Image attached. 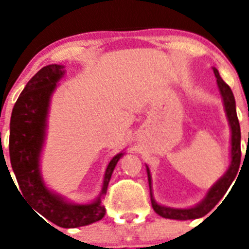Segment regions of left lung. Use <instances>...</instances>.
Instances as JSON below:
<instances>
[{
  "mask_svg": "<svg viewBox=\"0 0 249 249\" xmlns=\"http://www.w3.org/2000/svg\"><path fill=\"white\" fill-rule=\"evenodd\" d=\"M214 76L217 78V86H218L219 93H221L222 102L224 106V112L227 116L228 124L231 129V162L228 169L223 176L215 182L210 190L207 191L204 198L199 203L188 208H173V207H167L163 204L158 203L153 197V191H152V176L149 172L148 166L147 168V176H148V184H149V193H151V203L153 210L160 217L168 219H178V221H188V219H197L201 218L207 213L212 211L214 206L221 201V198L226 195L227 190L237 177L239 169V163H241V127H239L238 117H237L236 111V100L233 96V92L230 86L222 80L219 76L218 70L212 67Z\"/></svg>",
  "mask_w": 249,
  "mask_h": 249,
  "instance_id": "8db88e82",
  "label": "left lung"
}]
</instances>
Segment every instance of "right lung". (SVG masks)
Wrapping results in <instances>:
<instances>
[{
	"label": "right lung",
	"instance_id": "add662e5",
	"mask_svg": "<svg viewBox=\"0 0 249 249\" xmlns=\"http://www.w3.org/2000/svg\"><path fill=\"white\" fill-rule=\"evenodd\" d=\"M62 65H48L35 74L15 103L10 122V160L19 193L46 219L62 228L89 226L105 217V198L113 169L124 152L109 160L100 195L89 203H73L45 183L41 157L47 136V120L52 94L65 76Z\"/></svg>",
	"mask_w": 249,
	"mask_h": 249
}]
</instances>
